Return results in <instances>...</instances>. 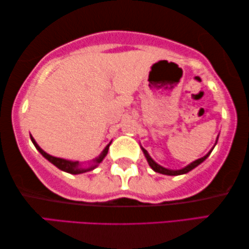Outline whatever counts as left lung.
Wrapping results in <instances>:
<instances>
[{
    "instance_id": "left-lung-1",
    "label": "left lung",
    "mask_w": 249,
    "mask_h": 249,
    "mask_svg": "<svg viewBox=\"0 0 249 249\" xmlns=\"http://www.w3.org/2000/svg\"><path fill=\"white\" fill-rule=\"evenodd\" d=\"M217 140H218V138L216 139L215 146H216V143H217ZM215 146H213L212 149H210L209 152H208V154L206 155V156L201 157V158L197 159V160H195V161L190 162V163L188 164V166H186L185 168H181V169H178V170L168 169V168H164V167H162V166H160V164L157 163V162L155 161V160L152 159L150 156H149L148 151L146 150V149L141 147V150H142L144 157H146V159H147V161H148V163H149V166H150L151 169L154 170V171H156V173H159V174H162V175H167V176H179V175H185V174H187V173H189V171L193 170L194 168H196L197 166H199V164H200L202 161H205V160L207 159L208 157H209V155L212 154L213 149L215 148Z\"/></svg>"
}]
</instances>
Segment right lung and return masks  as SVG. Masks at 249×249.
<instances>
[{"label":"right lung","instance_id":"right-lung-1","mask_svg":"<svg viewBox=\"0 0 249 249\" xmlns=\"http://www.w3.org/2000/svg\"><path fill=\"white\" fill-rule=\"evenodd\" d=\"M30 138H31V141L34 144V147L36 148V150L40 152V154L44 157L45 159L49 160L50 162L54 164L56 168H59L60 170L62 171H66L68 174H71V175H79V174H83V173H88V171H91L93 170L94 168L98 167V164L100 163L103 159L106 158L107 154H108V150H109V146H110V142L108 146H107L105 149H103V151L101 152L99 157L92 160V162L89 163V166L87 167H83L81 163L79 161H72V160H67V159H63V158H58V157H53L51 155H49L45 152L44 150H42L40 148L39 144L36 143V141L34 140V138L30 135Z\"/></svg>","mask_w":249,"mask_h":249}]
</instances>
